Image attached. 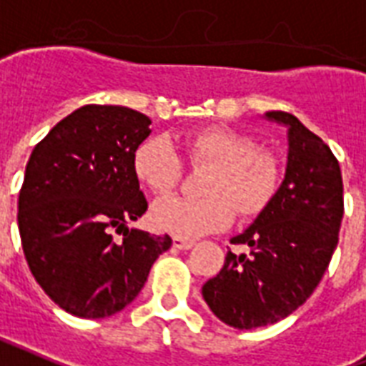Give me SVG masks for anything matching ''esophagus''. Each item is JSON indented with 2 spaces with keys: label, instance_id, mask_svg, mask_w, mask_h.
<instances>
[{
  "label": "esophagus",
  "instance_id": "obj_1",
  "mask_svg": "<svg viewBox=\"0 0 366 366\" xmlns=\"http://www.w3.org/2000/svg\"><path fill=\"white\" fill-rule=\"evenodd\" d=\"M172 245H174V247H177V249L186 251V249H192V247H194V242H192V239L174 238V239H172Z\"/></svg>",
  "mask_w": 366,
  "mask_h": 366
}]
</instances>
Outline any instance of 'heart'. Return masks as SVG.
<instances>
[{"instance_id":"heart-1","label":"heart","mask_w":366,"mask_h":366,"mask_svg":"<svg viewBox=\"0 0 366 366\" xmlns=\"http://www.w3.org/2000/svg\"><path fill=\"white\" fill-rule=\"evenodd\" d=\"M194 164L211 163L205 197L171 195L152 207L153 227L177 238H197L227 228L234 207L242 217H255L274 197L280 167L272 153L261 149L249 134L228 127H207L184 139ZM134 174L153 194L171 192L184 174V161L171 139L146 138L134 152Z\"/></svg>"}]
</instances>
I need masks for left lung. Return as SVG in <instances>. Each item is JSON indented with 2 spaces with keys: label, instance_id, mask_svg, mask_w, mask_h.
<instances>
[{
  "label": "left lung",
  "instance_id": "obj_1",
  "mask_svg": "<svg viewBox=\"0 0 366 366\" xmlns=\"http://www.w3.org/2000/svg\"><path fill=\"white\" fill-rule=\"evenodd\" d=\"M288 128L286 174L274 197L230 244L224 267L202 294L224 325L251 330L286 319L322 280L338 245L344 217V182L330 147L284 111L267 113Z\"/></svg>",
  "mask_w": 366,
  "mask_h": 366
}]
</instances>
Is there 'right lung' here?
<instances>
[{
  "mask_svg": "<svg viewBox=\"0 0 366 366\" xmlns=\"http://www.w3.org/2000/svg\"><path fill=\"white\" fill-rule=\"evenodd\" d=\"M149 117L121 105H84L34 147L19 194V232L30 272L74 317L103 319L139 294L171 236L132 228L147 211L134 174ZM123 230V239L112 232Z\"/></svg>",
  "mask_w": 366,
  "mask_h": 366,
  "instance_id": "obj_1",
  "label": "right lung"
}]
</instances>
